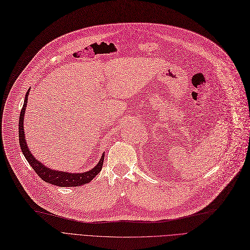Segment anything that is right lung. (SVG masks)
Returning a JSON list of instances; mask_svg holds the SVG:
<instances>
[{"label":"right lung","mask_w":250,"mask_h":250,"mask_svg":"<svg viewBox=\"0 0 250 250\" xmlns=\"http://www.w3.org/2000/svg\"><path fill=\"white\" fill-rule=\"evenodd\" d=\"M29 94H30V89L26 91V95L24 97V103L21 111L20 123H18V137H20V145L27 163L32 166L34 171L38 174V176L42 180H44L45 182H48L50 184H53V186H58L61 188H71V187H80V186H83V184L89 183L102 170V166H103V162L105 158V152L102 154L99 163L95 166L94 168L83 173H69V172H63V171L52 170L51 168L46 167L44 164L39 162L32 154L25 141L24 128H23L24 113H25L27 97H29Z\"/></svg>","instance_id":"right-lung-1"}]
</instances>
